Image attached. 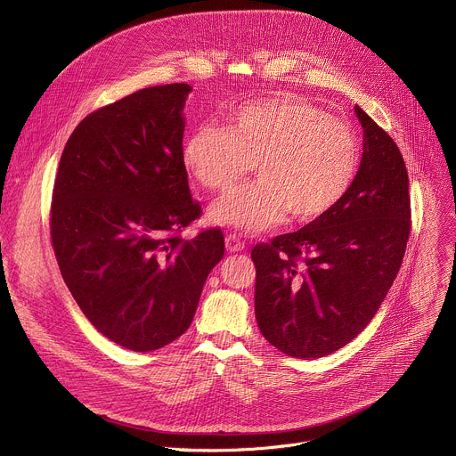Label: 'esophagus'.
<instances>
[{
  "label": "esophagus",
  "instance_id": "esophagus-1",
  "mask_svg": "<svg viewBox=\"0 0 456 456\" xmlns=\"http://www.w3.org/2000/svg\"><path fill=\"white\" fill-rule=\"evenodd\" d=\"M225 247H227L229 252H240V250L245 248V243H243V240H241L238 234L231 232V234H227V238H225Z\"/></svg>",
  "mask_w": 456,
  "mask_h": 456
}]
</instances>
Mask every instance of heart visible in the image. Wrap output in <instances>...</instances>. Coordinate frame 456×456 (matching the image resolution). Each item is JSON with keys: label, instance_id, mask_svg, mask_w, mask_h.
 I'll return each instance as SVG.
<instances>
[{"label": "heart", "instance_id": "heart-1", "mask_svg": "<svg viewBox=\"0 0 456 456\" xmlns=\"http://www.w3.org/2000/svg\"><path fill=\"white\" fill-rule=\"evenodd\" d=\"M182 166L206 191L238 187L211 208V220L243 232L314 222L332 213L350 192L361 167L355 129L297 95L245 102L225 113L224 126L194 127L182 144Z\"/></svg>", "mask_w": 456, "mask_h": 456}]
</instances>
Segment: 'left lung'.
<instances>
[{
    "mask_svg": "<svg viewBox=\"0 0 456 456\" xmlns=\"http://www.w3.org/2000/svg\"><path fill=\"white\" fill-rule=\"evenodd\" d=\"M355 115L364 151L346 199L250 252L257 327L290 357H324L355 339L392 287L410 240L404 159L368 113L355 106Z\"/></svg>",
    "mask_w": 456,
    "mask_h": 456,
    "instance_id": "8db88e82",
    "label": "left lung"
}]
</instances>
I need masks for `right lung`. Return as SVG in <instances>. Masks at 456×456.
<instances>
[{"label":"right lung","mask_w":456,"mask_h":456,"mask_svg":"<svg viewBox=\"0 0 456 456\" xmlns=\"http://www.w3.org/2000/svg\"><path fill=\"white\" fill-rule=\"evenodd\" d=\"M189 85L142 88L86 115L62 150L50 206L61 276L94 327L134 352L159 350L194 317L224 257L182 166Z\"/></svg>","instance_id":"add662e5"}]
</instances>
